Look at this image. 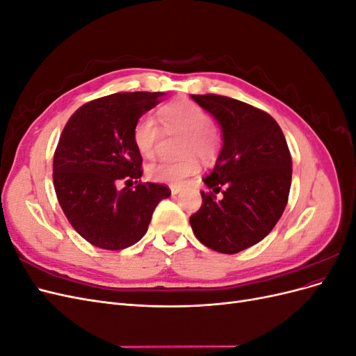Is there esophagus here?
<instances>
[{"label": "esophagus", "instance_id": "34e87169", "mask_svg": "<svg viewBox=\"0 0 356 356\" xmlns=\"http://www.w3.org/2000/svg\"><path fill=\"white\" fill-rule=\"evenodd\" d=\"M169 188H170V193H172V196H177V195H178V193L181 191V188H179L178 186H170Z\"/></svg>", "mask_w": 356, "mask_h": 356}]
</instances>
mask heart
I'll return each instance as SVG.
<instances>
[{"mask_svg": "<svg viewBox=\"0 0 356 356\" xmlns=\"http://www.w3.org/2000/svg\"><path fill=\"white\" fill-rule=\"evenodd\" d=\"M159 122L166 132L186 134L182 139V154L196 153L203 161L215 157L220 147V136L212 126L211 114L199 104L190 99H178L169 102L159 110ZM160 127L153 117L144 115L138 118L132 139L139 154L153 157L160 141ZM199 172V161L195 156L181 160H165L147 168V177L156 182L179 186L187 178Z\"/></svg>", "mask_w": 356, "mask_h": 356, "instance_id": "heart-1", "label": "heart"}]
</instances>
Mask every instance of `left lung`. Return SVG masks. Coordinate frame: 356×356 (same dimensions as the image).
Masks as SVG:
<instances>
[{"label": "left lung", "mask_w": 356, "mask_h": 356, "mask_svg": "<svg viewBox=\"0 0 356 356\" xmlns=\"http://www.w3.org/2000/svg\"><path fill=\"white\" fill-rule=\"evenodd\" d=\"M221 127L222 147L203 178L202 207L190 217L196 238L211 250L236 254L273 230L286 207L293 161L275 118L218 95H191ZM221 191L222 196L216 195Z\"/></svg>", "instance_id": "1"}]
</instances>
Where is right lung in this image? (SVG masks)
<instances>
[{"mask_svg": "<svg viewBox=\"0 0 356 356\" xmlns=\"http://www.w3.org/2000/svg\"><path fill=\"white\" fill-rule=\"evenodd\" d=\"M163 92L114 93L84 104L60 135L53 157V184L60 208L81 238L102 250L132 246L148 230L166 186L118 182L143 175V157L132 132L136 120L160 102Z\"/></svg>", "mask_w": 356, "mask_h": 356, "instance_id": "right-lung-1", "label": "right lung"}]
</instances>
